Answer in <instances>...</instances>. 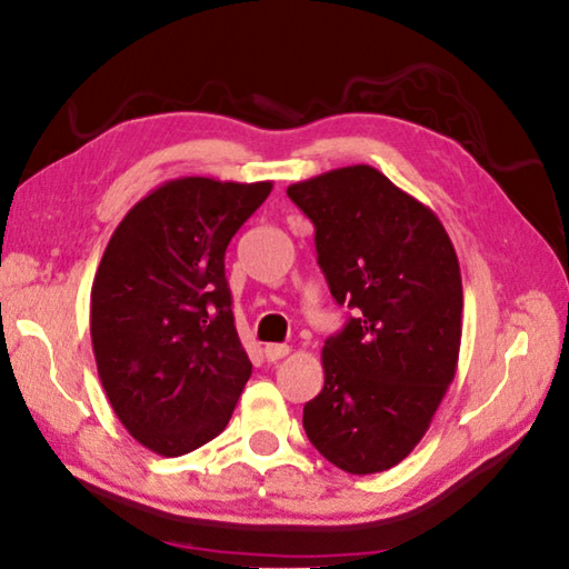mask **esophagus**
Returning <instances> with one entry per match:
<instances>
[{
  "label": "esophagus",
  "mask_w": 569,
  "mask_h": 569,
  "mask_svg": "<svg viewBox=\"0 0 569 569\" xmlns=\"http://www.w3.org/2000/svg\"><path fill=\"white\" fill-rule=\"evenodd\" d=\"M288 346L286 343H266V349H263V356L268 361H278V359H283V356H288Z\"/></svg>",
  "instance_id": "obj_1"
}]
</instances>
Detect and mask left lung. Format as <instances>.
I'll use <instances>...</instances> for the list:
<instances>
[{"label": "left lung", "mask_w": 569, "mask_h": 569, "mask_svg": "<svg viewBox=\"0 0 569 569\" xmlns=\"http://www.w3.org/2000/svg\"><path fill=\"white\" fill-rule=\"evenodd\" d=\"M311 218L319 266L339 306L353 308L326 339L323 389L303 429L349 475H377L411 455L455 381L461 273L435 210L371 166L288 186Z\"/></svg>", "instance_id": "left-lung-1"}]
</instances>
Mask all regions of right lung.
<instances>
[{
    "label": "right lung",
    "mask_w": 569,
    "mask_h": 569,
    "mask_svg": "<svg viewBox=\"0 0 569 569\" xmlns=\"http://www.w3.org/2000/svg\"><path fill=\"white\" fill-rule=\"evenodd\" d=\"M273 182L178 178L132 206L92 283L102 389L142 447L180 457L226 429L250 379L226 248Z\"/></svg>",
    "instance_id": "right-lung-1"
}]
</instances>
